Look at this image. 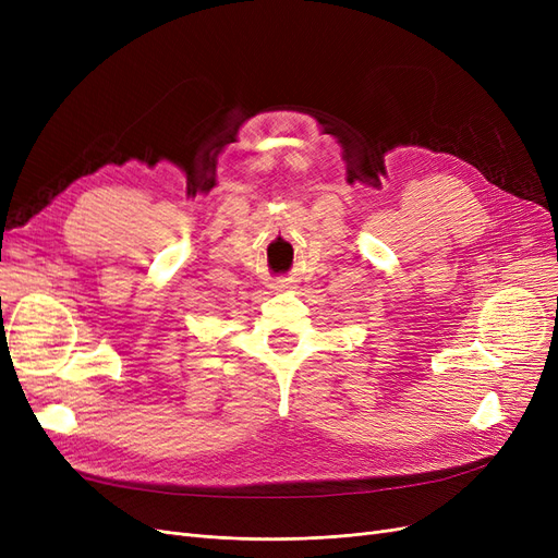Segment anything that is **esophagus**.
Returning <instances> with one entry per match:
<instances>
[{"instance_id":"1","label":"esophagus","mask_w":558,"mask_h":558,"mask_svg":"<svg viewBox=\"0 0 558 558\" xmlns=\"http://www.w3.org/2000/svg\"><path fill=\"white\" fill-rule=\"evenodd\" d=\"M272 289H275V291H286V289H291V283L286 281V279H277V281L272 283Z\"/></svg>"}]
</instances>
